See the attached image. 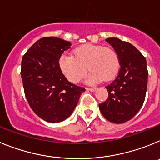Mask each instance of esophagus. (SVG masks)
<instances>
[{
	"label": "esophagus",
	"mask_w": 160,
	"mask_h": 160,
	"mask_svg": "<svg viewBox=\"0 0 160 160\" xmlns=\"http://www.w3.org/2000/svg\"><path fill=\"white\" fill-rule=\"evenodd\" d=\"M86 89H87V90L91 91V92H94V91H95L96 90V88H86Z\"/></svg>",
	"instance_id": "esophagus-1"
}]
</instances>
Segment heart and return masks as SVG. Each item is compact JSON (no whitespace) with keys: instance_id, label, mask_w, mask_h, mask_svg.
Masks as SVG:
<instances>
[{"instance_id":"1","label":"heart","mask_w":160,"mask_h":160,"mask_svg":"<svg viewBox=\"0 0 160 160\" xmlns=\"http://www.w3.org/2000/svg\"><path fill=\"white\" fill-rule=\"evenodd\" d=\"M73 55L63 53L58 60L61 71L73 83L79 82L91 70L87 82L94 84L114 78L119 70V59L115 50L100 45L85 44L75 48ZM88 69H87V67Z\"/></svg>"}]
</instances>
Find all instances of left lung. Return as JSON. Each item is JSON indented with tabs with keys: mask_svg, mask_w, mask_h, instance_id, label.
Listing matches in <instances>:
<instances>
[{
	"mask_svg": "<svg viewBox=\"0 0 160 160\" xmlns=\"http://www.w3.org/2000/svg\"><path fill=\"white\" fill-rule=\"evenodd\" d=\"M114 49L121 66L117 78L107 86L108 98L99 104L104 118L114 123H123L142 107L148 88L146 58L129 42L117 38L106 39Z\"/></svg>",
	"mask_w": 160,
	"mask_h": 160,
	"instance_id": "1",
	"label": "left lung"
}]
</instances>
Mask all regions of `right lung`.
<instances>
[{"label":"right lung","mask_w":160,"mask_h":160,"mask_svg":"<svg viewBox=\"0 0 160 160\" xmlns=\"http://www.w3.org/2000/svg\"><path fill=\"white\" fill-rule=\"evenodd\" d=\"M71 43L54 37L41 38L22 60L25 97L33 112L55 123L70 117L85 88L70 82L61 71L59 58Z\"/></svg>","instance_id":"1"}]
</instances>
